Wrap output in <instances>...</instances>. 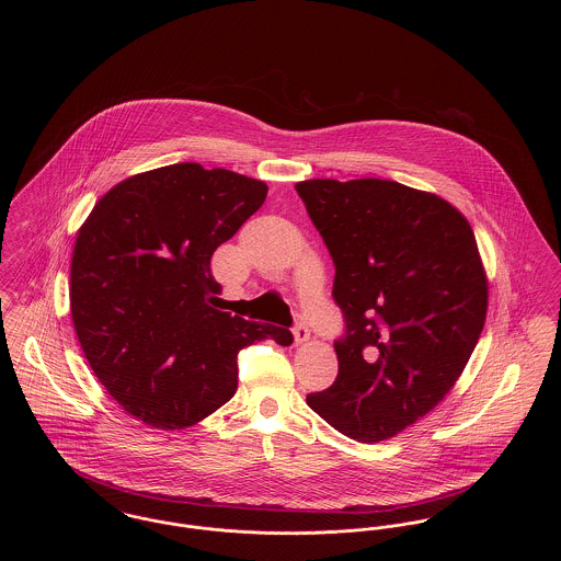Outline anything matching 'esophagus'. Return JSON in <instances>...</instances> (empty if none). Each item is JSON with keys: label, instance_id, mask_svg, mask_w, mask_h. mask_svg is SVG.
I'll return each instance as SVG.
<instances>
[{"label": "esophagus", "instance_id": "obj_1", "mask_svg": "<svg viewBox=\"0 0 561 561\" xmlns=\"http://www.w3.org/2000/svg\"><path fill=\"white\" fill-rule=\"evenodd\" d=\"M309 336H311V330H309V325H307L305 321H298V323L294 325V341H296V345H302V343H307V341H309Z\"/></svg>", "mask_w": 561, "mask_h": 561}]
</instances>
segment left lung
Listing matches in <instances>:
<instances>
[{
  "instance_id": "8db88e82",
  "label": "left lung",
  "mask_w": 561,
  "mask_h": 561,
  "mask_svg": "<svg viewBox=\"0 0 561 561\" xmlns=\"http://www.w3.org/2000/svg\"><path fill=\"white\" fill-rule=\"evenodd\" d=\"M296 191L334 261L345 332L336 380L307 403L357 442L416 423L480 341L488 282L467 218L396 181L316 179Z\"/></svg>"
}]
</instances>
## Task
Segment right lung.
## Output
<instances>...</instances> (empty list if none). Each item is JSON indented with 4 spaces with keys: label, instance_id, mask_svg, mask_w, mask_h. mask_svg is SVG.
<instances>
[{
    "label": "right lung",
    "instance_id": "add662e5",
    "mask_svg": "<svg viewBox=\"0 0 561 561\" xmlns=\"http://www.w3.org/2000/svg\"><path fill=\"white\" fill-rule=\"evenodd\" d=\"M267 197L231 170L172 163L103 195L71 261V318L108 396L156 428L195 425L238 389V353L288 328L216 309L214 250Z\"/></svg>",
    "mask_w": 561,
    "mask_h": 561
}]
</instances>
